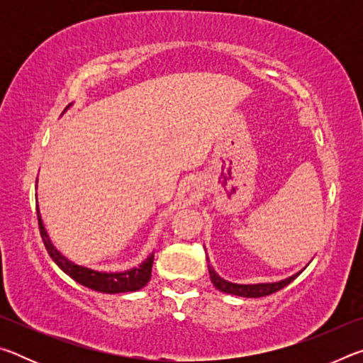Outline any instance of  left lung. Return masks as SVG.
<instances>
[{
	"label": "left lung",
	"mask_w": 363,
	"mask_h": 363,
	"mask_svg": "<svg viewBox=\"0 0 363 363\" xmlns=\"http://www.w3.org/2000/svg\"><path fill=\"white\" fill-rule=\"evenodd\" d=\"M208 270H210V277L213 285L218 288L219 291L223 293H229V294H235V296H243V298H261V296H267V294H272L275 291L285 288L288 284L298 277L299 274H294L291 277H288L285 280L275 281V284H255V285H238V284H232V281H227L224 279H220L219 275L214 272V269L211 266H208Z\"/></svg>",
	"instance_id": "obj_1"
}]
</instances>
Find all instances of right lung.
<instances>
[{
  "label": "right lung",
  "instance_id": "right-lung-1",
  "mask_svg": "<svg viewBox=\"0 0 363 363\" xmlns=\"http://www.w3.org/2000/svg\"><path fill=\"white\" fill-rule=\"evenodd\" d=\"M36 214H38V224H40V233H41L43 243H45L49 256L52 257V261L56 262L57 266L62 269L67 275H69V277L78 281L79 285L91 288V290L94 291L115 294V293L138 291L149 284L150 275H152L153 253L147 257L140 266L125 270V272H99V270L78 266V264L67 259V257L60 253L56 247H54L52 242L49 240L45 225H43L38 206H36Z\"/></svg>",
  "mask_w": 363,
  "mask_h": 363
}]
</instances>
